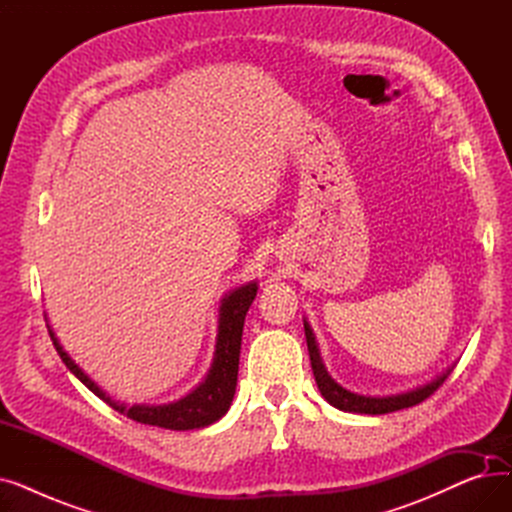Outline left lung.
<instances>
[{
  "mask_svg": "<svg viewBox=\"0 0 512 512\" xmlns=\"http://www.w3.org/2000/svg\"><path fill=\"white\" fill-rule=\"evenodd\" d=\"M305 338H307V348H309V359H311V367H313V375L317 388L321 392L332 407L346 411V413H361V415H386V413H394L400 409H409L419 405L425 398L432 396L450 375V369H446L442 375H438L436 380H432L429 384H423L415 390L402 392V394H392V396H363L357 392H351L342 388L338 382L332 380V375L328 373L324 361L319 357V348L315 342V334L311 330V326L305 321Z\"/></svg>",
  "mask_w": 512,
  "mask_h": 512,
  "instance_id": "left-lung-1",
  "label": "left lung"
}]
</instances>
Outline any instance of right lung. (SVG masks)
I'll list each match as a JSON object with an SVG mask.
<instances>
[{"label":"right lung","instance_id":"obj_1","mask_svg":"<svg viewBox=\"0 0 512 512\" xmlns=\"http://www.w3.org/2000/svg\"><path fill=\"white\" fill-rule=\"evenodd\" d=\"M257 297V282H249L240 288H234L222 299L220 319H218V342H215L213 363L205 375V380L180 400L168 402V405H124V402L114 400L110 394H105L89 375L80 369L62 348L51 326H47L53 346L66 363V367L83 382L95 396H99L105 405H110L114 411L126 415L128 419L155 425L164 429H174V432H186V429H199L222 419L236 392L238 378V359H240V340L242 326L251 303Z\"/></svg>","mask_w":512,"mask_h":512}]
</instances>
